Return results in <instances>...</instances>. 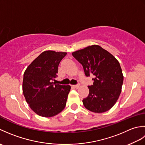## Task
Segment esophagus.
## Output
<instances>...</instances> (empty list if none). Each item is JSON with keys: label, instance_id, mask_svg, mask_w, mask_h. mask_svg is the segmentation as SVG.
I'll use <instances>...</instances> for the list:
<instances>
[{"label": "esophagus", "instance_id": "34e87169", "mask_svg": "<svg viewBox=\"0 0 145 145\" xmlns=\"http://www.w3.org/2000/svg\"><path fill=\"white\" fill-rule=\"evenodd\" d=\"M73 87H74V88H78L79 87H80V85L78 84V85H73L72 86Z\"/></svg>", "mask_w": 145, "mask_h": 145}]
</instances>
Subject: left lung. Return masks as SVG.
<instances>
[{"mask_svg":"<svg viewBox=\"0 0 145 145\" xmlns=\"http://www.w3.org/2000/svg\"><path fill=\"white\" fill-rule=\"evenodd\" d=\"M72 55L82 65L86 76H94L93 84L88 87V96L82 101L84 106L94 113L112 108L118 99L123 82L119 61L97 45L75 51Z\"/></svg>","mask_w":145,"mask_h":145,"instance_id":"8db88e82","label":"left lung"}]
</instances>
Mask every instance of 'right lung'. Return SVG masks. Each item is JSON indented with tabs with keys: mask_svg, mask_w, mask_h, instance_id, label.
Wrapping results in <instances>:
<instances>
[{
	"mask_svg": "<svg viewBox=\"0 0 145 145\" xmlns=\"http://www.w3.org/2000/svg\"><path fill=\"white\" fill-rule=\"evenodd\" d=\"M66 52L44 51L27 67L24 74L22 90L27 103L43 117H52L66 106L70 85L55 84L58 67Z\"/></svg>",
	"mask_w": 145,
	"mask_h": 145,
	"instance_id": "add662e5",
	"label": "right lung"
}]
</instances>
